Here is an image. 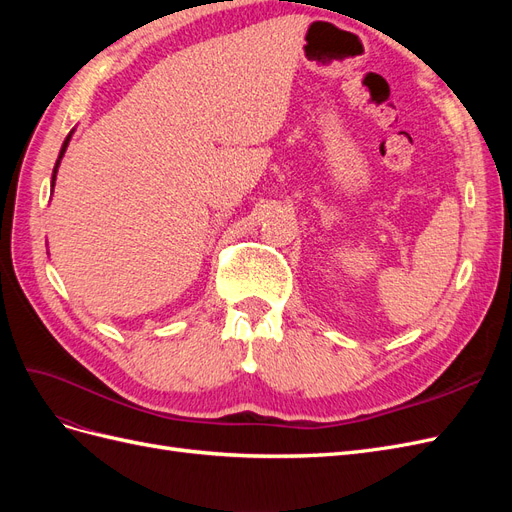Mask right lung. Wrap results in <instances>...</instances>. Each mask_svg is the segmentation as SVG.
I'll return each instance as SVG.
<instances>
[{"label": "right lung", "mask_w": 512, "mask_h": 512, "mask_svg": "<svg viewBox=\"0 0 512 512\" xmlns=\"http://www.w3.org/2000/svg\"><path fill=\"white\" fill-rule=\"evenodd\" d=\"M70 136H72V134H68V138H66V141H64V147H61V151H59V160L64 158L66 147H68V143H70ZM59 160H57V164H55V170H53V179H51V185H55V177H57V166H59Z\"/></svg>", "instance_id": "obj_1"}]
</instances>
